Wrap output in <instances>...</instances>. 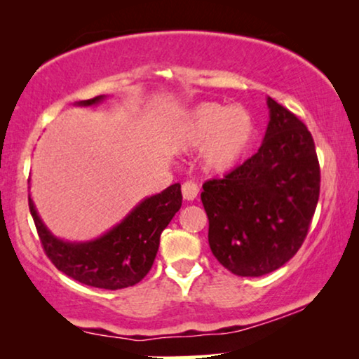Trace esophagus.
Instances as JSON below:
<instances>
[{
    "label": "esophagus",
    "mask_w": 359,
    "mask_h": 359,
    "mask_svg": "<svg viewBox=\"0 0 359 359\" xmlns=\"http://www.w3.org/2000/svg\"><path fill=\"white\" fill-rule=\"evenodd\" d=\"M181 193H183V198L186 201H194L199 194V188L194 181H186V183L181 186Z\"/></svg>",
    "instance_id": "1"
}]
</instances>
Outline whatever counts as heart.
Segmentation results:
<instances>
[{
  "label": "heart",
  "instance_id": "b5f03b06",
  "mask_svg": "<svg viewBox=\"0 0 359 359\" xmlns=\"http://www.w3.org/2000/svg\"><path fill=\"white\" fill-rule=\"evenodd\" d=\"M257 134L252 111L243 104L201 102L175 122L170 142L178 150L201 149V161L210 173H227L248 154Z\"/></svg>",
  "mask_w": 359,
  "mask_h": 359
}]
</instances>
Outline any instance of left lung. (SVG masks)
<instances>
[{
    "mask_svg": "<svg viewBox=\"0 0 359 359\" xmlns=\"http://www.w3.org/2000/svg\"><path fill=\"white\" fill-rule=\"evenodd\" d=\"M266 104L269 122L257 154L201 193L214 257L247 278L276 271L297 253L320 193L311 132L273 97Z\"/></svg>",
    "mask_w": 359,
    "mask_h": 359,
    "instance_id": "left-lung-1",
    "label": "left lung"
}]
</instances>
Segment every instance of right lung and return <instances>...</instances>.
I'll use <instances>...</instances> for the list:
<instances>
[{"mask_svg": "<svg viewBox=\"0 0 359 359\" xmlns=\"http://www.w3.org/2000/svg\"><path fill=\"white\" fill-rule=\"evenodd\" d=\"M107 96L78 101L75 106L100 104ZM181 184L142 199L119 224L95 240L70 242L53 235L39 215L29 194V209L50 262L78 283L100 289H124L142 281L158 252L160 235L181 208Z\"/></svg>", "mask_w": 359, "mask_h": 359, "instance_id": "right-lung-1", "label": "right lung"}]
</instances>
